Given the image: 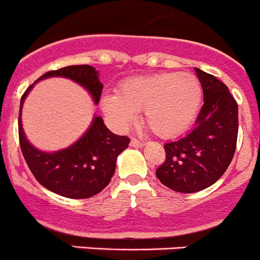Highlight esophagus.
I'll use <instances>...</instances> for the list:
<instances>
[{
	"mask_svg": "<svg viewBox=\"0 0 260 260\" xmlns=\"http://www.w3.org/2000/svg\"><path fill=\"white\" fill-rule=\"evenodd\" d=\"M130 147L142 148V147H144V142H140V140H138L137 138H133V139L130 140Z\"/></svg>",
	"mask_w": 260,
	"mask_h": 260,
	"instance_id": "1",
	"label": "esophagus"
}]
</instances>
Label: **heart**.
<instances>
[{"mask_svg": "<svg viewBox=\"0 0 260 260\" xmlns=\"http://www.w3.org/2000/svg\"><path fill=\"white\" fill-rule=\"evenodd\" d=\"M203 101V86L191 74L162 73L123 81L118 94H106L102 110L118 127L135 122L144 110V122L159 138H175L192 125Z\"/></svg>", "mask_w": 260, "mask_h": 260, "instance_id": "heart-1", "label": "heart"}]
</instances>
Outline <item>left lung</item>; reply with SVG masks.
<instances>
[{
  "label": "left lung",
  "mask_w": 260,
  "mask_h": 260,
  "mask_svg": "<svg viewBox=\"0 0 260 260\" xmlns=\"http://www.w3.org/2000/svg\"><path fill=\"white\" fill-rule=\"evenodd\" d=\"M204 105L186 137L165 144L166 160L155 171L165 186L197 192L213 185L231 163L239 132L237 103L221 80L195 68Z\"/></svg>",
  "instance_id": "obj_1"
}]
</instances>
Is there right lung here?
<instances>
[{"label": "right lung", "instance_id": "1", "mask_svg": "<svg viewBox=\"0 0 260 260\" xmlns=\"http://www.w3.org/2000/svg\"><path fill=\"white\" fill-rule=\"evenodd\" d=\"M52 76L71 79L80 84L98 105L103 84L98 71L89 65H74L48 71L36 83ZM31 84L20 101L19 112V140L26 165L37 181L46 189L71 199H85L102 191L111 181L116 170V159L128 147L130 139L110 132L101 116H94L85 134L65 149L57 152H42L26 139L21 123V110Z\"/></svg>", "mask_w": 260, "mask_h": 260}]
</instances>
